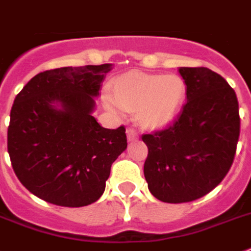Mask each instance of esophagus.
<instances>
[{
    "instance_id": "obj_1",
    "label": "esophagus",
    "mask_w": 251,
    "mask_h": 251,
    "mask_svg": "<svg viewBox=\"0 0 251 251\" xmlns=\"http://www.w3.org/2000/svg\"><path fill=\"white\" fill-rule=\"evenodd\" d=\"M127 138H128V141H129V142L137 140L138 133L136 132V129H133V128H128V129H127Z\"/></svg>"
}]
</instances>
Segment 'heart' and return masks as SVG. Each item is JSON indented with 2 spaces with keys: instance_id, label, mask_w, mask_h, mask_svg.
I'll list each match as a JSON object with an SVG mask.
<instances>
[{
  "instance_id": "1",
  "label": "heart",
  "mask_w": 251,
  "mask_h": 251,
  "mask_svg": "<svg viewBox=\"0 0 251 251\" xmlns=\"http://www.w3.org/2000/svg\"><path fill=\"white\" fill-rule=\"evenodd\" d=\"M185 80L179 75L128 72L113 80L111 95L118 106L137 111L138 121L148 129H159L175 121L186 100ZM110 110L118 107L106 99Z\"/></svg>"
}]
</instances>
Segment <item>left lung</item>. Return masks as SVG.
Listing matches in <instances>:
<instances>
[{"label": "left lung", "mask_w": 251, "mask_h": 251, "mask_svg": "<svg viewBox=\"0 0 251 251\" xmlns=\"http://www.w3.org/2000/svg\"><path fill=\"white\" fill-rule=\"evenodd\" d=\"M187 102L165 129L144 134L149 149L144 175L164 202L202 198L222 182L240 136L239 102L223 76L208 68H179Z\"/></svg>", "instance_id": "obj_1"}]
</instances>
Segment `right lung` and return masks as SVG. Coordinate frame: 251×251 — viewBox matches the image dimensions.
Wrapping results in <instances>:
<instances>
[{"label":"right lung","mask_w":251,"mask_h":251,"mask_svg":"<svg viewBox=\"0 0 251 251\" xmlns=\"http://www.w3.org/2000/svg\"><path fill=\"white\" fill-rule=\"evenodd\" d=\"M111 64L46 70L16 95L7 151L16 177L37 198L79 208L105 191L111 164L127 149L126 128L92 115Z\"/></svg>","instance_id":"add662e5"}]
</instances>
